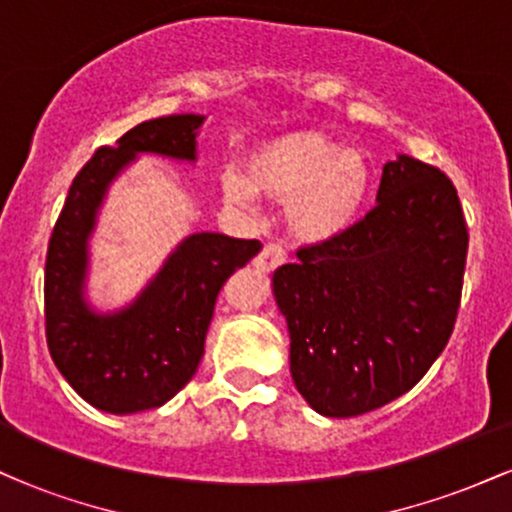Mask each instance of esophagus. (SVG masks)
<instances>
[{"instance_id":"obj_1","label":"esophagus","mask_w":512,"mask_h":512,"mask_svg":"<svg viewBox=\"0 0 512 512\" xmlns=\"http://www.w3.org/2000/svg\"><path fill=\"white\" fill-rule=\"evenodd\" d=\"M286 260H289L286 250L281 248V245H274L272 243V245H264L260 255L255 257V267L260 269V272L269 274V272H274L276 267H281V264H284Z\"/></svg>"}]
</instances>
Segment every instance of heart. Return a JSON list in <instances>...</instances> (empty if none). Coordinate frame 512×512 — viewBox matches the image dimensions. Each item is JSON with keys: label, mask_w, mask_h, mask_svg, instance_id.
I'll list each match as a JSON object with an SVG mask.
<instances>
[{"label": "heart", "mask_w": 512, "mask_h": 512, "mask_svg": "<svg viewBox=\"0 0 512 512\" xmlns=\"http://www.w3.org/2000/svg\"><path fill=\"white\" fill-rule=\"evenodd\" d=\"M236 170L221 175V195L255 209L257 195L284 202L286 226L305 245H327L354 231L373 192V170L363 151L344 149L313 129L286 132L250 146Z\"/></svg>", "instance_id": "heart-1"}]
</instances>
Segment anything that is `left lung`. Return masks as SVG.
<instances>
[{
	"label": "left lung",
	"instance_id": "1",
	"mask_svg": "<svg viewBox=\"0 0 512 512\" xmlns=\"http://www.w3.org/2000/svg\"><path fill=\"white\" fill-rule=\"evenodd\" d=\"M375 209L272 276L291 337V378L317 414L392 402L443 354L462 296L467 223L445 173L399 154Z\"/></svg>",
	"mask_w": 512,
	"mask_h": 512
}]
</instances>
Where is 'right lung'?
<instances>
[{"instance_id":"obj_1","label":"right lung","mask_w":512,"mask_h":512,"mask_svg":"<svg viewBox=\"0 0 512 512\" xmlns=\"http://www.w3.org/2000/svg\"><path fill=\"white\" fill-rule=\"evenodd\" d=\"M204 120L195 113L158 117L98 149L74 178L52 231L45 262L50 356L76 395L108 414L156 409L190 383L223 281L262 250L260 240L192 233L132 303L103 313L88 301V243L110 185L142 154L197 163Z\"/></svg>"}]
</instances>
